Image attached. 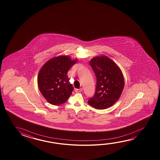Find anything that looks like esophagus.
Returning a JSON list of instances; mask_svg holds the SVG:
<instances>
[{"instance_id":"esophagus-1","label":"esophagus","mask_w":160,"mask_h":160,"mask_svg":"<svg viewBox=\"0 0 160 160\" xmlns=\"http://www.w3.org/2000/svg\"><path fill=\"white\" fill-rule=\"evenodd\" d=\"M82 91V88L75 89V92H81Z\"/></svg>"}]
</instances>
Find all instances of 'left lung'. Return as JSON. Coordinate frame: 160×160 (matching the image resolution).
I'll use <instances>...</instances> for the list:
<instances>
[{"mask_svg": "<svg viewBox=\"0 0 160 160\" xmlns=\"http://www.w3.org/2000/svg\"><path fill=\"white\" fill-rule=\"evenodd\" d=\"M96 78V88L88 104L98 109L110 107L119 98L124 86L123 73L116 63L105 56L95 57L89 62Z\"/></svg>", "mask_w": 160, "mask_h": 160, "instance_id": "1", "label": "left lung"}]
</instances>
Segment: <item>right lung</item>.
Here are the masks:
<instances>
[{
  "mask_svg": "<svg viewBox=\"0 0 160 160\" xmlns=\"http://www.w3.org/2000/svg\"><path fill=\"white\" fill-rule=\"evenodd\" d=\"M77 62L67 56H61L48 61L40 70L38 85L40 92L51 104L58 105L67 101L72 94L73 87L67 73Z\"/></svg>",
  "mask_w": 160,
  "mask_h": 160,
  "instance_id": "1",
  "label": "right lung"
}]
</instances>
